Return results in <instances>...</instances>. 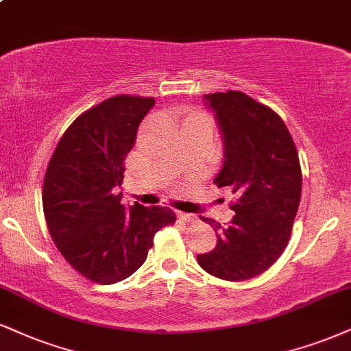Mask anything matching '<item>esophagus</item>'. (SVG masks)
Wrapping results in <instances>:
<instances>
[{
  "mask_svg": "<svg viewBox=\"0 0 351 351\" xmlns=\"http://www.w3.org/2000/svg\"><path fill=\"white\" fill-rule=\"evenodd\" d=\"M177 218H179L180 221H184V223H192V221H195V216L189 215V213H184V211H179V213H177Z\"/></svg>",
  "mask_w": 351,
  "mask_h": 351,
  "instance_id": "34e87169",
  "label": "esophagus"
}]
</instances>
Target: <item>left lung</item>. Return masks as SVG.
Returning <instances> with one entry per match:
<instances>
[{
	"label": "left lung",
	"instance_id": "obj_1",
	"mask_svg": "<svg viewBox=\"0 0 351 351\" xmlns=\"http://www.w3.org/2000/svg\"><path fill=\"white\" fill-rule=\"evenodd\" d=\"M224 141V161L215 177L231 187L234 216L226 226L202 218L218 234L216 247L197 255L216 278L244 281L263 274L283 254L301 200V164L281 117L241 90L206 94Z\"/></svg>",
	"mask_w": 351,
	"mask_h": 351
}]
</instances>
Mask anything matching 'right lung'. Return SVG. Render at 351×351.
I'll return each mask as SVG.
<instances>
[{
	"label": "right lung",
	"instance_id": "obj_1",
	"mask_svg": "<svg viewBox=\"0 0 351 351\" xmlns=\"http://www.w3.org/2000/svg\"><path fill=\"white\" fill-rule=\"evenodd\" d=\"M154 106L153 97H109L90 107L68 127L51 154L42 203L56 249L94 283L128 278L145 263L154 234L176 223L166 206L130 208L115 195L125 158L138 127Z\"/></svg>",
	"mask_w": 351,
	"mask_h": 351
}]
</instances>
